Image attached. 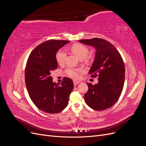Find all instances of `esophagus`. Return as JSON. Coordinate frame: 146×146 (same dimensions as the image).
<instances>
[{
	"mask_svg": "<svg viewBox=\"0 0 146 146\" xmlns=\"http://www.w3.org/2000/svg\"><path fill=\"white\" fill-rule=\"evenodd\" d=\"M80 83V82H78V81H74V86H77L78 84Z\"/></svg>",
	"mask_w": 146,
	"mask_h": 146,
	"instance_id": "34e87169",
	"label": "esophagus"
}]
</instances>
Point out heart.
<instances>
[{
  "mask_svg": "<svg viewBox=\"0 0 146 146\" xmlns=\"http://www.w3.org/2000/svg\"><path fill=\"white\" fill-rule=\"evenodd\" d=\"M70 50L80 60L85 58L88 56V54H89V50H88V48L85 46L78 43L74 44L70 46ZM65 57L66 54L62 50H60L56 53V61L60 65H62L64 64ZM80 72L81 69H80L69 68L66 70V74L69 77L73 79H75V80H77V79L79 78V77H80L79 74H80Z\"/></svg>",
  "mask_w": 146,
  "mask_h": 146,
  "instance_id": "obj_1",
  "label": "heart"
}]
</instances>
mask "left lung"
<instances>
[{"label": "left lung", "mask_w": 146, "mask_h": 146, "mask_svg": "<svg viewBox=\"0 0 146 146\" xmlns=\"http://www.w3.org/2000/svg\"><path fill=\"white\" fill-rule=\"evenodd\" d=\"M79 42L96 49L89 74L92 77H98L99 82L94 85L86 83L85 102L96 111L111 107L120 97L124 83L125 66L122 56L115 47L105 39L94 38Z\"/></svg>", "instance_id": "left-lung-1"}]
</instances>
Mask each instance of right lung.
Returning a JSON list of instances; mask_svg holds the SVG:
<instances>
[{"mask_svg":"<svg viewBox=\"0 0 146 146\" xmlns=\"http://www.w3.org/2000/svg\"><path fill=\"white\" fill-rule=\"evenodd\" d=\"M70 41L50 39L35 48L30 53L25 69V82L29 95L41 111L58 113L68 104L73 90L71 79L64 77L61 84L54 83L51 73L58 68L55 55Z\"/></svg>","mask_w":146,"mask_h":146,"instance_id":"add662e5","label":"right lung"}]
</instances>
